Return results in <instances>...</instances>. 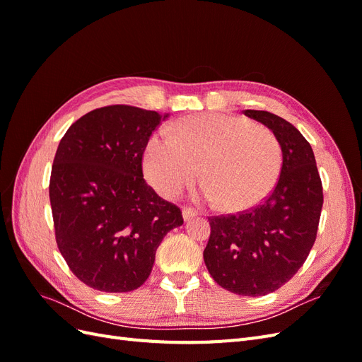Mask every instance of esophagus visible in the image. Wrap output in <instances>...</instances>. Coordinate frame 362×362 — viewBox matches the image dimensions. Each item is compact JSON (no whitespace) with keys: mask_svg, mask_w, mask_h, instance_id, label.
I'll use <instances>...</instances> for the list:
<instances>
[{"mask_svg":"<svg viewBox=\"0 0 362 362\" xmlns=\"http://www.w3.org/2000/svg\"><path fill=\"white\" fill-rule=\"evenodd\" d=\"M196 216H198V213H196L194 210H192V208H184V210H182L184 221H190V218H193Z\"/></svg>","mask_w":362,"mask_h":362,"instance_id":"obj_1","label":"esophagus"}]
</instances>
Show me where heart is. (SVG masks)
Listing matches in <instances>:
<instances>
[{"mask_svg":"<svg viewBox=\"0 0 362 362\" xmlns=\"http://www.w3.org/2000/svg\"><path fill=\"white\" fill-rule=\"evenodd\" d=\"M202 196L221 201L228 211L245 210L275 187L282 166L281 144L273 131L223 113L180 119L173 134L157 131L144 154L146 178L160 194L173 198L199 175Z\"/></svg>","mask_w":362,"mask_h":362,"instance_id":"b5f03b06","label":"heart"}]
</instances>
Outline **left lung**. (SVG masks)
<instances>
[{"label":"left lung","instance_id":"obj_1","mask_svg":"<svg viewBox=\"0 0 362 362\" xmlns=\"http://www.w3.org/2000/svg\"><path fill=\"white\" fill-rule=\"evenodd\" d=\"M243 113L276 134L281 175L259 205L208 217L211 234L204 261L225 290L264 296L288 282L308 258L319 229L323 187L313 148L298 128L269 112Z\"/></svg>","mask_w":362,"mask_h":362}]
</instances>
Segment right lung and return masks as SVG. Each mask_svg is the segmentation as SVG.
Here are the masks:
<instances>
[{
	"mask_svg": "<svg viewBox=\"0 0 362 362\" xmlns=\"http://www.w3.org/2000/svg\"><path fill=\"white\" fill-rule=\"evenodd\" d=\"M168 115L133 105L96 108L60 140L49 201L60 254L86 286L105 293L139 288L181 210L146 184L141 160Z\"/></svg>",
	"mask_w": 362,
	"mask_h": 362,
	"instance_id": "right-lung-1",
	"label": "right lung"
}]
</instances>
